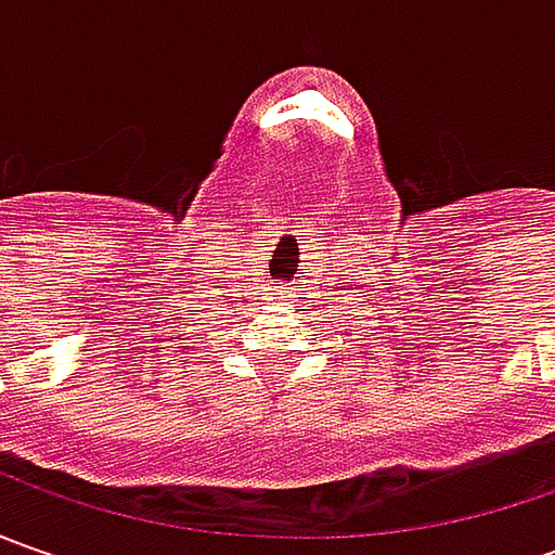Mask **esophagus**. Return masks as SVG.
Here are the masks:
<instances>
[{
	"mask_svg": "<svg viewBox=\"0 0 555 555\" xmlns=\"http://www.w3.org/2000/svg\"><path fill=\"white\" fill-rule=\"evenodd\" d=\"M287 296H289V287H284L281 289V299H287Z\"/></svg>",
	"mask_w": 555,
	"mask_h": 555,
	"instance_id": "esophagus-1",
	"label": "esophagus"
}]
</instances>
